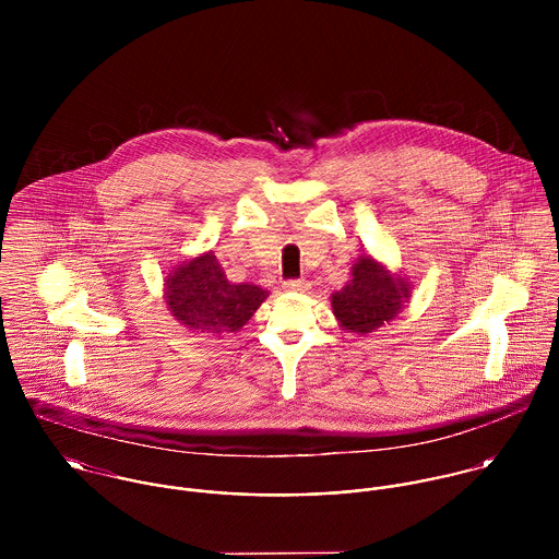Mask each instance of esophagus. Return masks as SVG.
Here are the masks:
<instances>
[{
	"instance_id": "esophagus-1",
	"label": "esophagus",
	"mask_w": 559,
	"mask_h": 559,
	"mask_svg": "<svg viewBox=\"0 0 559 559\" xmlns=\"http://www.w3.org/2000/svg\"><path fill=\"white\" fill-rule=\"evenodd\" d=\"M308 286L310 284L306 280H286L284 282V288L290 293H304V290H308Z\"/></svg>"
}]
</instances>
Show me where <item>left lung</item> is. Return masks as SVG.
Returning <instances> with one entry per match:
<instances>
[{
	"label": "left lung",
	"mask_w": 559,
	"mask_h": 559,
	"mask_svg": "<svg viewBox=\"0 0 559 559\" xmlns=\"http://www.w3.org/2000/svg\"><path fill=\"white\" fill-rule=\"evenodd\" d=\"M408 297V284L392 277L379 262L364 255L353 266V280L331 295L333 314L355 333H372L394 319Z\"/></svg>",
	"instance_id": "8db88e82"
}]
</instances>
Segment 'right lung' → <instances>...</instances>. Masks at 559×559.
I'll use <instances>...</instances> for the list:
<instances>
[{
	"instance_id": "obj_1",
	"label": "right lung",
	"mask_w": 559,
	"mask_h": 559,
	"mask_svg": "<svg viewBox=\"0 0 559 559\" xmlns=\"http://www.w3.org/2000/svg\"><path fill=\"white\" fill-rule=\"evenodd\" d=\"M264 299L266 290L253 284H230L213 251L185 262L165 280L169 312L200 333L239 331Z\"/></svg>"
}]
</instances>
